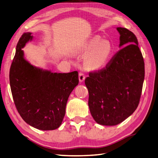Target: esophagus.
<instances>
[{"instance_id":"1","label":"esophagus","mask_w":158,"mask_h":158,"mask_svg":"<svg viewBox=\"0 0 158 158\" xmlns=\"http://www.w3.org/2000/svg\"><path fill=\"white\" fill-rule=\"evenodd\" d=\"M79 81L80 82H83V81L85 79V73L83 72H79Z\"/></svg>"}]
</instances>
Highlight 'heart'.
Returning a JSON list of instances; mask_svg holds the SVG:
<instances>
[{
    "instance_id": "heart-1",
    "label": "heart",
    "mask_w": 158,
    "mask_h": 158,
    "mask_svg": "<svg viewBox=\"0 0 158 158\" xmlns=\"http://www.w3.org/2000/svg\"><path fill=\"white\" fill-rule=\"evenodd\" d=\"M81 49L88 53L86 56L87 65L94 69H99L107 64L112 53L113 47L109 40H102L100 37H95L89 40Z\"/></svg>"
}]
</instances>
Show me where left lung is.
Masks as SVG:
<instances>
[{
  "label": "left lung",
  "mask_w": 158,
  "mask_h": 158,
  "mask_svg": "<svg viewBox=\"0 0 158 158\" xmlns=\"http://www.w3.org/2000/svg\"><path fill=\"white\" fill-rule=\"evenodd\" d=\"M121 48L106 67L90 71L85 83L90 112L97 123L115 125L130 116L138 106L145 76L144 60L137 37L118 27Z\"/></svg>",
  "instance_id": "left-lung-1"
}]
</instances>
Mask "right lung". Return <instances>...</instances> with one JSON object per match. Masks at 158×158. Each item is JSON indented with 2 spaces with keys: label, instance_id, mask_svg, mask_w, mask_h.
<instances>
[{
  "label": "right lung",
  "instance_id": "obj_1",
  "mask_svg": "<svg viewBox=\"0 0 158 158\" xmlns=\"http://www.w3.org/2000/svg\"><path fill=\"white\" fill-rule=\"evenodd\" d=\"M23 33L16 48L9 79L15 107L23 119L40 130H53L61 124L69 97L79 83L77 71L51 73L33 67L24 59L22 48L31 40Z\"/></svg>",
  "mask_w": 158,
  "mask_h": 158
}]
</instances>
